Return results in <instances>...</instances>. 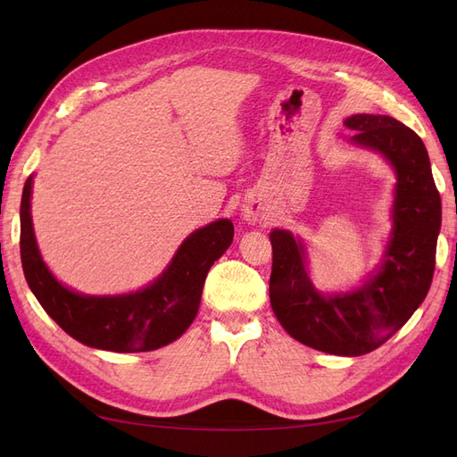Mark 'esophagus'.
Wrapping results in <instances>:
<instances>
[{"mask_svg": "<svg viewBox=\"0 0 457 457\" xmlns=\"http://www.w3.org/2000/svg\"><path fill=\"white\" fill-rule=\"evenodd\" d=\"M261 217V204L257 202H247L244 205V219L250 220V223H255V220Z\"/></svg>", "mask_w": 457, "mask_h": 457, "instance_id": "obj_1", "label": "esophagus"}]
</instances>
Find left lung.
I'll return each mask as SVG.
<instances>
[{"mask_svg": "<svg viewBox=\"0 0 457 457\" xmlns=\"http://www.w3.org/2000/svg\"><path fill=\"white\" fill-rule=\"evenodd\" d=\"M362 145L393 163L398 177L393 238L385 262L361 289L320 295L312 287L303 245L286 230H272L270 305L299 343L337 356L376 351L421 305L433 282L440 230V195L420 135L391 116L356 114L345 120Z\"/></svg>", "mask_w": 457, "mask_h": 457, "instance_id": "obj_1", "label": "left lung"}]
</instances>
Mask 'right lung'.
I'll use <instances>...</instances> for the list:
<instances>
[{
	"label": "right lung",
	"instance_id": "right-lung-1",
	"mask_svg": "<svg viewBox=\"0 0 457 457\" xmlns=\"http://www.w3.org/2000/svg\"><path fill=\"white\" fill-rule=\"evenodd\" d=\"M32 179L21 202L22 270L39 305L68 336L87 347L114 353H145L163 347L192 324L205 276L232 244L228 219L215 220L183 242L160 278L129 295L87 297L54 280L37 252L30 217Z\"/></svg>",
	"mask_w": 457,
	"mask_h": 457
}]
</instances>
